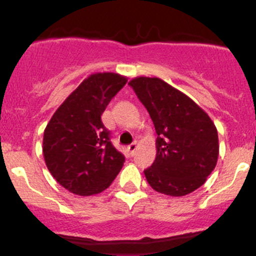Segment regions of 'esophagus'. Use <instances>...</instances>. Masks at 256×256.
<instances>
[{"label":"esophagus","mask_w":256,"mask_h":256,"mask_svg":"<svg viewBox=\"0 0 256 256\" xmlns=\"http://www.w3.org/2000/svg\"><path fill=\"white\" fill-rule=\"evenodd\" d=\"M128 152H130L131 156H134V154H135V151L138 150V142H136V141H134L132 144H128Z\"/></svg>","instance_id":"1"}]
</instances>
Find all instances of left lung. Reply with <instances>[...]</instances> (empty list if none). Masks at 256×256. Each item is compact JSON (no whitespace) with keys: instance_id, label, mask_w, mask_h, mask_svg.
Listing matches in <instances>:
<instances>
[{"instance_id":"obj_1","label":"left lung","mask_w":256,"mask_h":256,"mask_svg":"<svg viewBox=\"0 0 256 256\" xmlns=\"http://www.w3.org/2000/svg\"><path fill=\"white\" fill-rule=\"evenodd\" d=\"M128 84L148 112L157 134L156 158L144 171L147 182L162 194H190L216 168V125L190 96L162 79L136 76Z\"/></svg>"}]
</instances>
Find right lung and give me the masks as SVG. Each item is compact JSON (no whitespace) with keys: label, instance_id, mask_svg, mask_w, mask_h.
I'll return each instance as SVG.
<instances>
[{"label":"right lung","instance_id":"right-lung-1","mask_svg":"<svg viewBox=\"0 0 256 256\" xmlns=\"http://www.w3.org/2000/svg\"><path fill=\"white\" fill-rule=\"evenodd\" d=\"M128 82L118 73H95L85 78L49 120L43 135V156L56 182L78 196L106 190L125 157L110 142L102 115Z\"/></svg>","mask_w":256,"mask_h":256}]
</instances>
